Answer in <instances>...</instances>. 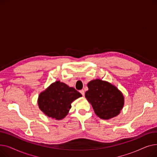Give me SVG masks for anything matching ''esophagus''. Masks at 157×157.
Instances as JSON below:
<instances>
[{"label":"esophagus","instance_id":"esophagus-1","mask_svg":"<svg viewBox=\"0 0 157 157\" xmlns=\"http://www.w3.org/2000/svg\"><path fill=\"white\" fill-rule=\"evenodd\" d=\"M80 93L81 94V95H82L84 96V95H85V91H84V90H80Z\"/></svg>","mask_w":157,"mask_h":157}]
</instances>
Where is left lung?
Listing matches in <instances>:
<instances>
[{"label": "left lung", "mask_w": 157, "mask_h": 157, "mask_svg": "<svg viewBox=\"0 0 157 157\" xmlns=\"http://www.w3.org/2000/svg\"><path fill=\"white\" fill-rule=\"evenodd\" d=\"M87 86L85 97L98 117L109 120L118 116L124 105V97L116 86L99 79L90 81Z\"/></svg>", "instance_id": "left-lung-1"}]
</instances>
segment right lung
I'll use <instances>...</instances> for the list:
<instances>
[{
	"instance_id": "right-lung-1",
	"label": "right lung",
	"mask_w": 157,
	"mask_h": 157,
	"mask_svg": "<svg viewBox=\"0 0 157 157\" xmlns=\"http://www.w3.org/2000/svg\"><path fill=\"white\" fill-rule=\"evenodd\" d=\"M81 97L75 88L56 81L39 94L37 102L39 109L46 116L62 120L68 114L71 103Z\"/></svg>"
}]
</instances>
